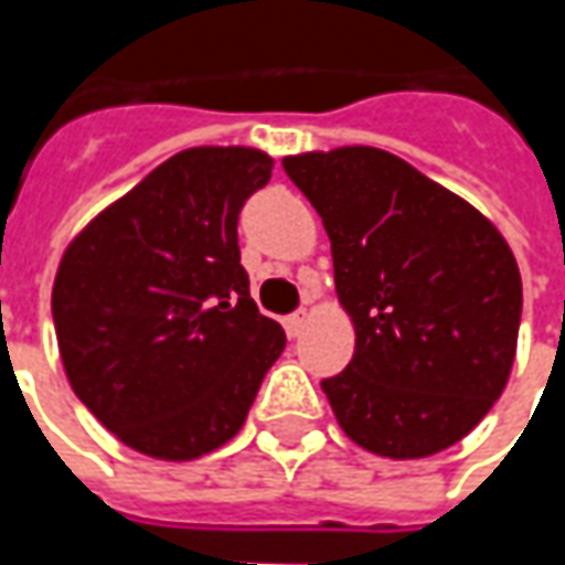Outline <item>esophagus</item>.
Masks as SVG:
<instances>
[{
	"mask_svg": "<svg viewBox=\"0 0 565 565\" xmlns=\"http://www.w3.org/2000/svg\"><path fill=\"white\" fill-rule=\"evenodd\" d=\"M305 323H308V311L301 308V311H295V315L286 317V333L289 337H301V330H305Z\"/></svg>",
	"mask_w": 565,
	"mask_h": 565,
	"instance_id": "esophagus-1",
	"label": "esophagus"
}]
</instances>
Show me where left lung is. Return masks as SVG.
<instances>
[{
    "label": "left lung",
    "mask_w": 565,
    "mask_h": 565,
    "mask_svg": "<svg viewBox=\"0 0 565 565\" xmlns=\"http://www.w3.org/2000/svg\"><path fill=\"white\" fill-rule=\"evenodd\" d=\"M333 248L355 355L320 380L342 430L390 459L459 444L515 359L522 276L478 210L377 147L282 160Z\"/></svg>",
    "instance_id": "obj_1"
}]
</instances>
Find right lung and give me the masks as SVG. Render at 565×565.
<instances>
[{"label": "right lung", "mask_w": 565, "mask_h": 565, "mask_svg": "<svg viewBox=\"0 0 565 565\" xmlns=\"http://www.w3.org/2000/svg\"><path fill=\"white\" fill-rule=\"evenodd\" d=\"M270 169L250 147L182 150L58 264L53 323L72 390L143 456L185 462L232 440L286 349L238 250V213Z\"/></svg>", "instance_id": "add662e5"}]
</instances>
